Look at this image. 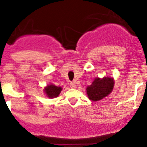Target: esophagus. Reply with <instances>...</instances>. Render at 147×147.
<instances>
[{"label":"esophagus","mask_w":147,"mask_h":147,"mask_svg":"<svg viewBox=\"0 0 147 147\" xmlns=\"http://www.w3.org/2000/svg\"><path fill=\"white\" fill-rule=\"evenodd\" d=\"M70 88H76V87H77L75 82H70Z\"/></svg>","instance_id":"1"}]
</instances>
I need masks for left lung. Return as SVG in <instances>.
<instances>
[{
	"instance_id": "left-lung-1",
	"label": "left lung",
	"mask_w": 147,
	"mask_h": 147,
	"mask_svg": "<svg viewBox=\"0 0 147 147\" xmlns=\"http://www.w3.org/2000/svg\"><path fill=\"white\" fill-rule=\"evenodd\" d=\"M114 84V81L112 78H96L91 86H88L86 88L88 98L93 101L102 99L112 91Z\"/></svg>"
}]
</instances>
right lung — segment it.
Wrapping results in <instances>:
<instances>
[{
    "instance_id": "right-lung-1",
    "label": "right lung",
    "mask_w": 147,
    "mask_h": 147,
    "mask_svg": "<svg viewBox=\"0 0 147 147\" xmlns=\"http://www.w3.org/2000/svg\"><path fill=\"white\" fill-rule=\"evenodd\" d=\"M62 88L58 87L55 85H49L47 86L45 89V92L49 98H56L61 93Z\"/></svg>"
}]
</instances>
